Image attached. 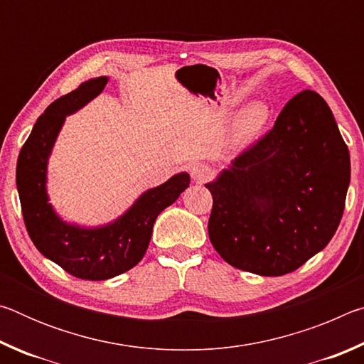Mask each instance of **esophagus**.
<instances>
[{
  "label": "esophagus",
  "mask_w": 364,
  "mask_h": 364,
  "mask_svg": "<svg viewBox=\"0 0 364 364\" xmlns=\"http://www.w3.org/2000/svg\"><path fill=\"white\" fill-rule=\"evenodd\" d=\"M189 173H191V176H193L194 181L205 183L212 178L213 170L210 165H207V164H194V165H191Z\"/></svg>",
  "instance_id": "esophagus-1"
}]
</instances>
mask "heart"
Here are the masks:
<instances>
[{"label":"heart","instance_id":"1","mask_svg":"<svg viewBox=\"0 0 364 364\" xmlns=\"http://www.w3.org/2000/svg\"><path fill=\"white\" fill-rule=\"evenodd\" d=\"M269 120V110L263 102H254L242 110L237 120V136L242 141H249L260 134Z\"/></svg>","mask_w":364,"mask_h":364}]
</instances>
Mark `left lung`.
Instances as JSON below:
<instances>
[{
  "label": "left lung",
  "instance_id": "obj_1",
  "mask_svg": "<svg viewBox=\"0 0 364 364\" xmlns=\"http://www.w3.org/2000/svg\"><path fill=\"white\" fill-rule=\"evenodd\" d=\"M350 154L331 109L305 90L274 127L207 183L210 242L231 267L282 276L321 252L341 223Z\"/></svg>",
  "mask_w": 364,
  "mask_h": 364
}]
</instances>
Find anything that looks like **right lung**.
Wrapping results in <instances>:
<instances>
[{
  "label": "right lung",
  "instance_id": "obj_1",
  "mask_svg": "<svg viewBox=\"0 0 364 364\" xmlns=\"http://www.w3.org/2000/svg\"><path fill=\"white\" fill-rule=\"evenodd\" d=\"M107 77L91 78L49 104L38 117L16 168L23 221L35 247L67 273L80 279L104 281L132 269L144 257L159 213L189 186L186 171L147 189L112 223L82 228L67 223L54 212L46 193L48 159L65 117L86 106L107 85Z\"/></svg>",
  "mask_w": 364,
  "mask_h": 364
}]
</instances>
